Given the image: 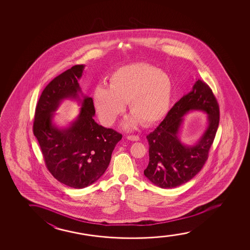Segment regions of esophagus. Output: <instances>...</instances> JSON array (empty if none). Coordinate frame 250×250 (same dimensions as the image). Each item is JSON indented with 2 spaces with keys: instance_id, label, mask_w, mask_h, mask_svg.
Here are the masks:
<instances>
[{
  "instance_id": "esophagus-1",
  "label": "esophagus",
  "mask_w": 250,
  "mask_h": 250,
  "mask_svg": "<svg viewBox=\"0 0 250 250\" xmlns=\"http://www.w3.org/2000/svg\"><path fill=\"white\" fill-rule=\"evenodd\" d=\"M126 138L128 140L134 141V142L139 141V137L136 136V135H129V136H127Z\"/></svg>"
}]
</instances>
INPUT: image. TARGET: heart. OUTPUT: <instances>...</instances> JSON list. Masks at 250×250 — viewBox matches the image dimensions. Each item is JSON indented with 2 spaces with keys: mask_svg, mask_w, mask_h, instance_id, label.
<instances>
[{
  "mask_svg": "<svg viewBox=\"0 0 250 250\" xmlns=\"http://www.w3.org/2000/svg\"><path fill=\"white\" fill-rule=\"evenodd\" d=\"M107 88L97 85L93 105L105 125H112L128 103L130 117L127 125L137 120L150 125L167 113L172 97V81L166 72L147 63L123 65L110 75Z\"/></svg>",
  "mask_w": 250,
  "mask_h": 250,
  "instance_id": "1",
  "label": "heart"
}]
</instances>
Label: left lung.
I'll use <instances>...</instances> for the list:
<instances>
[{
    "instance_id": "8db88e82",
    "label": "left lung",
    "mask_w": 250,
    "mask_h": 250,
    "mask_svg": "<svg viewBox=\"0 0 250 250\" xmlns=\"http://www.w3.org/2000/svg\"><path fill=\"white\" fill-rule=\"evenodd\" d=\"M191 109L208 113L209 125L196 145L187 146L181 144L177 134L183 116ZM219 123V103L210 87L198 79L191 91L175 103L159 126L147 135L149 162L144 175L162 188H175L189 181L208 160Z\"/></svg>"
}]
</instances>
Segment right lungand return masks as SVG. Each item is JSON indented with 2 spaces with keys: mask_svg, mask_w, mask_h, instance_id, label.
<instances>
[{
  "mask_svg": "<svg viewBox=\"0 0 250 250\" xmlns=\"http://www.w3.org/2000/svg\"><path fill=\"white\" fill-rule=\"evenodd\" d=\"M83 65L62 72L45 87L35 112L33 133L37 137L45 165L54 178L69 187L85 188L97 181L111 161L122 135L95 122L96 110L91 97L84 96L78 119L65 129L52 123L62 100H79V80Z\"/></svg>",
  "mask_w": 250,
  "mask_h": 250,
  "instance_id": "obj_1",
  "label": "right lung"
}]
</instances>
